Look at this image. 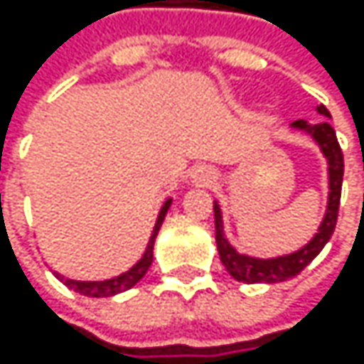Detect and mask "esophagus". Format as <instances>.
I'll list each match as a JSON object with an SVG mask.
<instances>
[{
  "instance_id": "obj_1",
  "label": "esophagus",
  "mask_w": 364,
  "mask_h": 364,
  "mask_svg": "<svg viewBox=\"0 0 364 364\" xmlns=\"http://www.w3.org/2000/svg\"><path fill=\"white\" fill-rule=\"evenodd\" d=\"M194 181H196L198 186L207 188V186H212L214 181H216V174H214L212 168H196L194 170Z\"/></svg>"
}]
</instances>
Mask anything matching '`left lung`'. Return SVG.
Returning <instances> with one entry per match:
<instances>
[{
	"label": "left lung",
	"mask_w": 364,
	"mask_h": 364,
	"mask_svg": "<svg viewBox=\"0 0 364 364\" xmlns=\"http://www.w3.org/2000/svg\"><path fill=\"white\" fill-rule=\"evenodd\" d=\"M321 115L330 117V111L321 105L316 109ZM292 127L308 131L316 144L323 150V155L328 157V166H330V203H328V212L326 218L318 227V233L312 237V242L306 245L301 251L290 253L284 257H273V259H255V257H247L240 255L229 242L223 233V220H220V209L218 205H214V223H216V247H218V255L223 267L227 269V273L245 284H277V282H286L290 277L299 275L308 264L323 251V247L328 245V240L332 237L334 229H336V220H338V205H341V188H343V170H345V161H343V150L338 146L336 133L330 127V122L316 124V127H310L306 119H297L292 122Z\"/></svg>",
	"instance_id": "left-lung-1"
}]
</instances>
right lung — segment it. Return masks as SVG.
Listing matches in <instances>:
<instances>
[{
	"mask_svg": "<svg viewBox=\"0 0 364 364\" xmlns=\"http://www.w3.org/2000/svg\"><path fill=\"white\" fill-rule=\"evenodd\" d=\"M168 207H170V200H166V205L161 207L157 225H155V229H152V235H150V242L146 247L144 257L135 264L131 271H127V273L115 277V279H107V282H74V279H63L60 275H56V277L63 279L69 288H74L76 292H80V295H87V297H111V295H117V292H124V290L133 288L146 275V271L150 269V264H152V247H155V237H157L159 227H161V223H164V218L168 214Z\"/></svg>",
	"mask_w": 364,
	"mask_h": 364,
	"instance_id": "add662e5",
	"label": "right lung"
}]
</instances>
